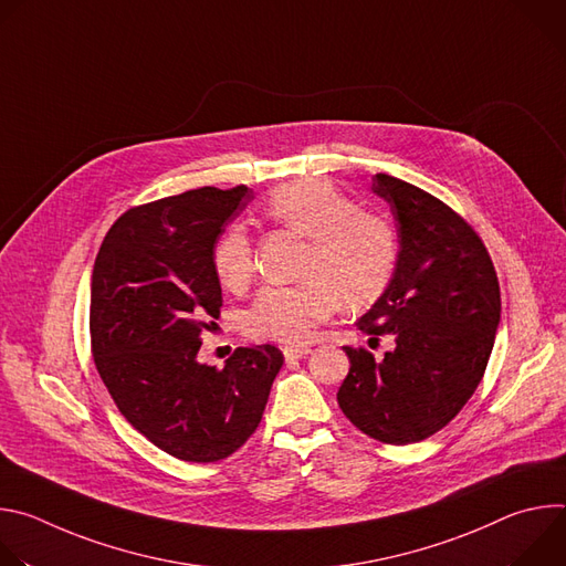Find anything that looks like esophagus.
<instances>
[{
  "label": "esophagus",
  "instance_id": "obj_1",
  "mask_svg": "<svg viewBox=\"0 0 566 566\" xmlns=\"http://www.w3.org/2000/svg\"><path fill=\"white\" fill-rule=\"evenodd\" d=\"M308 354H311L308 347H284V358L286 360H300V358H304Z\"/></svg>",
  "mask_w": 566,
  "mask_h": 566
}]
</instances>
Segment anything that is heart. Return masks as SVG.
<instances>
[{
	"instance_id": "heart-1",
	"label": "heart",
	"mask_w": 566,
	"mask_h": 566,
	"mask_svg": "<svg viewBox=\"0 0 566 566\" xmlns=\"http://www.w3.org/2000/svg\"><path fill=\"white\" fill-rule=\"evenodd\" d=\"M266 214L289 230L308 237L302 275L295 286H266L244 313L253 338L284 345L306 343L319 322L332 317L338 302L363 308L389 286L398 239L391 221L374 210L354 208L329 181L304 179L284 184L269 197ZM212 271L223 289L244 291L255 273L249 232L228 226L212 247Z\"/></svg>"
}]
</instances>
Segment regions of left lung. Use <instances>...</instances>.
Wrapping results in <instances>:
<instances>
[{
  "label": "left lung",
  "instance_id": "obj_1",
  "mask_svg": "<svg viewBox=\"0 0 566 566\" xmlns=\"http://www.w3.org/2000/svg\"><path fill=\"white\" fill-rule=\"evenodd\" d=\"M371 192L396 221L398 262L356 327L389 334L382 360L345 347V417L382 443H417L448 426L486 371L502 317L500 282L476 232L443 201L391 175Z\"/></svg>",
  "mask_w": 566,
  "mask_h": 566
}]
</instances>
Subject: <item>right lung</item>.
<instances>
[{
    "label": "right lung",
    "mask_w": 566,
    "mask_h": 566,
    "mask_svg": "<svg viewBox=\"0 0 566 566\" xmlns=\"http://www.w3.org/2000/svg\"><path fill=\"white\" fill-rule=\"evenodd\" d=\"M247 186L199 188L127 210L92 273L96 369L120 415L156 448L195 463L226 459L258 430L284 363L273 345L239 347L221 369L199 363L219 317L212 247Z\"/></svg>",
    "instance_id": "1"
}]
</instances>
